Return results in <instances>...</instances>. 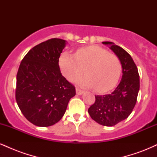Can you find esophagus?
Segmentation results:
<instances>
[{
    "label": "esophagus",
    "instance_id": "1",
    "mask_svg": "<svg viewBox=\"0 0 157 157\" xmlns=\"http://www.w3.org/2000/svg\"><path fill=\"white\" fill-rule=\"evenodd\" d=\"M76 93H77V94L81 95L83 94V91H82V90L79 89V88H76Z\"/></svg>",
    "mask_w": 157,
    "mask_h": 157
}]
</instances>
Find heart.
<instances>
[{
	"label": "heart",
	"instance_id": "heart-1",
	"mask_svg": "<svg viewBox=\"0 0 157 157\" xmlns=\"http://www.w3.org/2000/svg\"><path fill=\"white\" fill-rule=\"evenodd\" d=\"M63 75L69 81H75L84 72L79 84L94 88L98 92L112 89L117 83L122 71L119 57L105 48L90 46L77 49L75 55L65 52L59 61Z\"/></svg>",
	"mask_w": 157,
	"mask_h": 157
}]
</instances>
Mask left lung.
Here are the masks:
<instances>
[{
  "label": "left lung",
  "instance_id": "8db88e82",
  "mask_svg": "<svg viewBox=\"0 0 157 157\" xmlns=\"http://www.w3.org/2000/svg\"><path fill=\"white\" fill-rule=\"evenodd\" d=\"M110 45L121 62L122 77L120 84L111 94L95 95V102L89 107V113L92 120L104 126H113L128 117L132 112L140 90V75L132 57L125 50L112 42Z\"/></svg>",
  "mask_w": 157,
  "mask_h": 157
}]
</instances>
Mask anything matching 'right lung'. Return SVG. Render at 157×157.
Listing matches in <instances>:
<instances>
[{
  "mask_svg": "<svg viewBox=\"0 0 157 157\" xmlns=\"http://www.w3.org/2000/svg\"><path fill=\"white\" fill-rule=\"evenodd\" d=\"M65 46L64 40H48L30 49L20 64L16 102L26 120L37 126L48 127L60 121L76 94L59 66Z\"/></svg>",
  "mask_w": 157,
  "mask_h": 157,
  "instance_id": "right-lung-1",
  "label": "right lung"
}]
</instances>
